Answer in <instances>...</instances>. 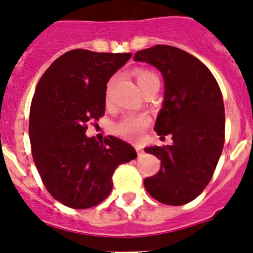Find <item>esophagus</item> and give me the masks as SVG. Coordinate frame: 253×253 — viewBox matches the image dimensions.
<instances>
[{"label":"esophagus","mask_w":253,"mask_h":253,"mask_svg":"<svg viewBox=\"0 0 253 253\" xmlns=\"http://www.w3.org/2000/svg\"><path fill=\"white\" fill-rule=\"evenodd\" d=\"M136 150H137V154H138V155H142L143 153H144V152H143L142 148L138 147V145H136Z\"/></svg>","instance_id":"1"}]
</instances>
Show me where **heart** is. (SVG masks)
Masks as SVG:
<instances>
[{"label": "heart", "instance_id": "1", "mask_svg": "<svg viewBox=\"0 0 253 253\" xmlns=\"http://www.w3.org/2000/svg\"><path fill=\"white\" fill-rule=\"evenodd\" d=\"M137 79V83H138L139 88L142 89V91L144 90L147 86H149L153 83H159V79L153 72L147 70H138L134 73ZM115 79L112 78L109 81L108 85H106V91H105V100L106 103H110L111 100V93H112V86H114ZM150 120L149 117L145 116V115H128V116L124 117L119 124L116 125L115 129H116L117 133L120 134L124 138L129 139V141H137V139L141 138L143 131L148 127Z\"/></svg>", "mask_w": 253, "mask_h": 253}]
</instances>
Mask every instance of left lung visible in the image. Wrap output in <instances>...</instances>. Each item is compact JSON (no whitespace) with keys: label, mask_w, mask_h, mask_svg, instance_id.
Instances as JSON below:
<instances>
[{"label":"left lung","mask_w":253,"mask_h":253,"mask_svg":"<svg viewBox=\"0 0 253 253\" xmlns=\"http://www.w3.org/2000/svg\"><path fill=\"white\" fill-rule=\"evenodd\" d=\"M133 60L162 72L165 95L154 131L172 136L171 145L144 148L160 160V170L145 178L144 187L160 203L186 205L203 192L223 152L225 114L220 88L211 71L181 48L157 45L136 52Z\"/></svg>","instance_id":"1"}]
</instances>
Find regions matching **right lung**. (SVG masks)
Masks as SVG:
<instances>
[{"label":"right lung","mask_w":253,"mask_h":253,"mask_svg":"<svg viewBox=\"0 0 253 253\" xmlns=\"http://www.w3.org/2000/svg\"><path fill=\"white\" fill-rule=\"evenodd\" d=\"M131 58L76 48L53 61L35 89L29 138L35 167L51 196L63 206L90 208L112 190L120 164L136 159L128 143L114 136L86 137V124L105 114L106 84Z\"/></svg>","instance_id":"1"}]
</instances>
